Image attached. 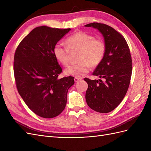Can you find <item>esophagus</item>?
<instances>
[{"instance_id": "esophagus-1", "label": "esophagus", "mask_w": 151, "mask_h": 151, "mask_svg": "<svg viewBox=\"0 0 151 151\" xmlns=\"http://www.w3.org/2000/svg\"><path fill=\"white\" fill-rule=\"evenodd\" d=\"M81 78H79V77H74V81L75 83H77V82H79L81 80Z\"/></svg>"}]
</instances>
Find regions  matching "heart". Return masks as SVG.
<instances>
[{
  "label": "heart",
  "mask_w": 151,
  "mask_h": 151,
  "mask_svg": "<svg viewBox=\"0 0 151 151\" xmlns=\"http://www.w3.org/2000/svg\"><path fill=\"white\" fill-rule=\"evenodd\" d=\"M80 50L77 64L67 68L65 73L68 76L81 77L90 70V65L96 67L101 62L106 52V45L103 40L84 31L73 34L66 40V45L61 43L55 45L53 53L56 60L63 66L69 63L70 51Z\"/></svg>",
  "instance_id": "1"
}]
</instances>
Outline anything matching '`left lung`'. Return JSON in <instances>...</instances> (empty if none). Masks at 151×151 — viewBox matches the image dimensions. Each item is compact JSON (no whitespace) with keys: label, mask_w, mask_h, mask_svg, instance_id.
Here are the masks:
<instances>
[{"label":"left lung","mask_w":151,"mask_h":151,"mask_svg":"<svg viewBox=\"0 0 151 151\" xmlns=\"http://www.w3.org/2000/svg\"><path fill=\"white\" fill-rule=\"evenodd\" d=\"M85 26L98 29L106 45L103 60L93 73L104 80L84 79L88 84L86 102L95 111L109 113L120 104L129 89L132 72L130 49L124 37L112 27L98 22Z\"/></svg>","instance_id":"left-lung-1"}]
</instances>
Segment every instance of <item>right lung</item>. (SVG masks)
Returning a JSON list of instances; mask_svg holds the SVG:
<instances>
[{"mask_svg": "<svg viewBox=\"0 0 151 151\" xmlns=\"http://www.w3.org/2000/svg\"><path fill=\"white\" fill-rule=\"evenodd\" d=\"M70 28L46 26L32 30L18 45L14 58L16 85L22 99L36 115L54 118L63 111L74 77L58 79L62 69L53 53L55 45Z\"/></svg>", "mask_w": 151, "mask_h": 151, "instance_id": "1", "label": "right lung"}]
</instances>
